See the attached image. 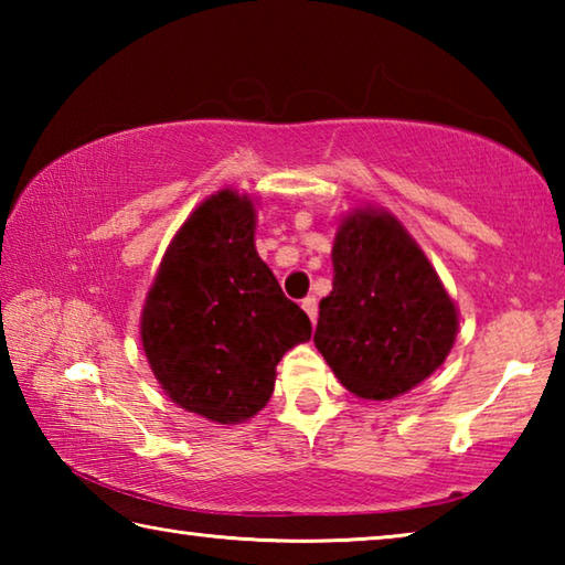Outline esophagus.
<instances>
[{"instance_id": "obj_1", "label": "esophagus", "mask_w": 565, "mask_h": 565, "mask_svg": "<svg viewBox=\"0 0 565 565\" xmlns=\"http://www.w3.org/2000/svg\"><path fill=\"white\" fill-rule=\"evenodd\" d=\"M301 306H303V311L309 313L311 323H317V319H319V303H317V299H313V296H306V299L301 301Z\"/></svg>"}]
</instances>
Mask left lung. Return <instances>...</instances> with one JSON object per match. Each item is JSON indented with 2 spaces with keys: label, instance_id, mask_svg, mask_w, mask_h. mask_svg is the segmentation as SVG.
Wrapping results in <instances>:
<instances>
[{
  "label": "left lung",
  "instance_id": "8db88e82",
  "mask_svg": "<svg viewBox=\"0 0 565 565\" xmlns=\"http://www.w3.org/2000/svg\"><path fill=\"white\" fill-rule=\"evenodd\" d=\"M333 291L313 343L351 394L386 401L420 384L454 347L458 317L434 266L394 216H349L333 242Z\"/></svg>",
  "mask_w": 565,
  "mask_h": 565
}]
</instances>
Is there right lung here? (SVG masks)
<instances>
[{"label":"right lung","instance_id":"1","mask_svg":"<svg viewBox=\"0 0 565 565\" xmlns=\"http://www.w3.org/2000/svg\"><path fill=\"white\" fill-rule=\"evenodd\" d=\"M248 196L218 191L179 228L141 313L161 388L216 424L252 418L274 394L276 363L311 339V321L254 248Z\"/></svg>","mask_w":565,"mask_h":565}]
</instances>
